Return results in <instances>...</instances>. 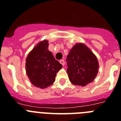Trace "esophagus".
<instances>
[{
	"label": "esophagus",
	"mask_w": 121,
	"mask_h": 121,
	"mask_svg": "<svg viewBox=\"0 0 121 121\" xmlns=\"http://www.w3.org/2000/svg\"><path fill=\"white\" fill-rule=\"evenodd\" d=\"M59 62H60V64H61L63 66L64 65V64H65V61H64V60H62V59L60 60Z\"/></svg>",
	"instance_id": "obj_1"
}]
</instances>
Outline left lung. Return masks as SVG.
I'll return each mask as SVG.
<instances>
[{"mask_svg": "<svg viewBox=\"0 0 121 121\" xmlns=\"http://www.w3.org/2000/svg\"><path fill=\"white\" fill-rule=\"evenodd\" d=\"M70 82L84 86L94 81L98 74L99 64L96 56L83 43H77L71 49L66 59Z\"/></svg>", "mask_w": 121, "mask_h": 121, "instance_id": "1", "label": "left lung"}]
</instances>
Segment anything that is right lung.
Instances as JSON below:
<instances>
[{
    "label": "right lung",
    "instance_id": "add662e5",
    "mask_svg": "<svg viewBox=\"0 0 121 121\" xmlns=\"http://www.w3.org/2000/svg\"><path fill=\"white\" fill-rule=\"evenodd\" d=\"M25 65L31 82L40 88L52 85L56 73L62 67L48 50V42L45 40L40 42L29 53Z\"/></svg>",
    "mask_w": 121,
    "mask_h": 121
}]
</instances>
